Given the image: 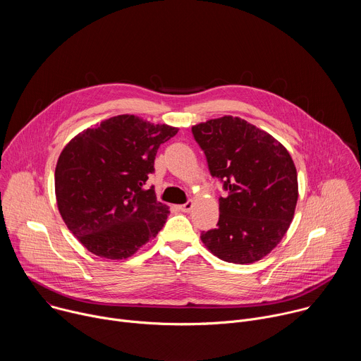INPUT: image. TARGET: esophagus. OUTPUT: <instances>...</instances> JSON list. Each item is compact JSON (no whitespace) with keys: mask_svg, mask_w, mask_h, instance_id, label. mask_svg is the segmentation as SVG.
I'll return each instance as SVG.
<instances>
[{"mask_svg":"<svg viewBox=\"0 0 361 361\" xmlns=\"http://www.w3.org/2000/svg\"><path fill=\"white\" fill-rule=\"evenodd\" d=\"M192 201H188V202H185V204H181V205H178V209L183 212V213H190L191 212V209H192Z\"/></svg>","mask_w":361,"mask_h":361,"instance_id":"esophagus-1","label":"esophagus"}]
</instances>
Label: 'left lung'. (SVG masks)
Returning <instances> with one entry per match:
<instances>
[{"instance_id":"obj_1","label":"left lung","mask_w":361,"mask_h":361,"mask_svg":"<svg viewBox=\"0 0 361 361\" xmlns=\"http://www.w3.org/2000/svg\"><path fill=\"white\" fill-rule=\"evenodd\" d=\"M213 177L224 181L217 228L200 238L220 260L251 264L286 235L298 200L294 161L273 135L240 117L192 126Z\"/></svg>"}]
</instances>
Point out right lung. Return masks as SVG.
I'll return each instance as SVG.
<instances>
[{"instance_id": "add662e5", "label": "right lung", "mask_w": 361, "mask_h": 361, "mask_svg": "<svg viewBox=\"0 0 361 361\" xmlns=\"http://www.w3.org/2000/svg\"><path fill=\"white\" fill-rule=\"evenodd\" d=\"M177 127L123 114L78 133L56 166L59 212L94 255L123 260L163 228L169 205L145 188L161 144Z\"/></svg>"}]
</instances>
